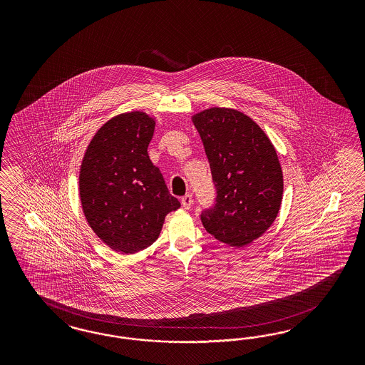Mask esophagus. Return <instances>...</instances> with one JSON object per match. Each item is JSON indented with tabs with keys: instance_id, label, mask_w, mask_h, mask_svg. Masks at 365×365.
I'll list each match as a JSON object with an SVG mask.
<instances>
[{
	"instance_id": "1",
	"label": "esophagus",
	"mask_w": 365,
	"mask_h": 365,
	"mask_svg": "<svg viewBox=\"0 0 365 365\" xmlns=\"http://www.w3.org/2000/svg\"><path fill=\"white\" fill-rule=\"evenodd\" d=\"M191 205H192V195L191 194H186L183 198H182V206L188 210L191 209Z\"/></svg>"
}]
</instances>
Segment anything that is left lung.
Returning a JSON list of instances; mask_svg holds the SVG:
<instances>
[{
	"label": "left lung",
	"instance_id": "left-lung-1",
	"mask_svg": "<svg viewBox=\"0 0 365 365\" xmlns=\"http://www.w3.org/2000/svg\"><path fill=\"white\" fill-rule=\"evenodd\" d=\"M210 163L215 205L200 221L218 241L242 247L272 226L284 192L276 148L240 110L212 107L192 116Z\"/></svg>",
	"mask_w": 365,
	"mask_h": 365
}]
</instances>
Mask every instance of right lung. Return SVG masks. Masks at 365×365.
Here are the masks:
<instances>
[{"mask_svg":"<svg viewBox=\"0 0 365 365\" xmlns=\"http://www.w3.org/2000/svg\"><path fill=\"white\" fill-rule=\"evenodd\" d=\"M154 130L145 112L120 113L95 133L80 166L86 220L103 242L124 255L153 245L167 214L180 207L147 153Z\"/></svg>","mask_w":365,"mask_h":365,"instance_id":"right-lung-1","label":"right lung"}]
</instances>
